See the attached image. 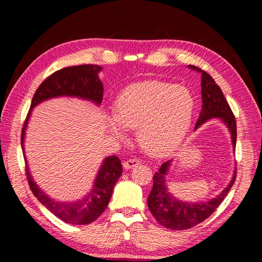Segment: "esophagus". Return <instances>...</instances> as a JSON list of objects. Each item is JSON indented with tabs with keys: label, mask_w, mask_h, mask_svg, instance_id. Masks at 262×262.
I'll list each match as a JSON object with an SVG mask.
<instances>
[{
	"label": "esophagus",
	"mask_w": 262,
	"mask_h": 262,
	"mask_svg": "<svg viewBox=\"0 0 262 262\" xmlns=\"http://www.w3.org/2000/svg\"><path fill=\"white\" fill-rule=\"evenodd\" d=\"M141 162L139 161V159L136 158H130V159H127V161L123 162V167L126 168V170H129V168H133L135 167L137 165H140Z\"/></svg>",
	"instance_id": "34e87169"
}]
</instances>
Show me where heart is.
Masks as SVG:
<instances>
[{
  "instance_id": "1",
  "label": "heart",
  "mask_w": 262,
  "mask_h": 262,
  "mask_svg": "<svg viewBox=\"0 0 262 262\" xmlns=\"http://www.w3.org/2000/svg\"><path fill=\"white\" fill-rule=\"evenodd\" d=\"M195 112L188 89L165 82H145L125 89L108 115L112 134L126 139L125 129H137L140 147L150 156L173 152L184 141Z\"/></svg>"
}]
</instances>
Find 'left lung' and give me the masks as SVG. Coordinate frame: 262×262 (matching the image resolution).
Listing matches in <instances>:
<instances>
[{"instance_id": "8db88e82", "label": "left lung", "mask_w": 262, "mask_h": 262, "mask_svg": "<svg viewBox=\"0 0 262 262\" xmlns=\"http://www.w3.org/2000/svg\"><path fill=\"white\" fill-rule=\"evenodd\" d=\"M189 68L201 73V95H202V110L195 128L200 127L203 122L211 118H220L228 126L231 134L233 148H236L237 140V125L236 119L227 99L209 74L200 68L189 66ZM171 161L164 162L159 170L154 176L152 189L148 196V207L155 219L164 228L171 230H187L195 227L207 220L216 210L236 180V172L230 181L228 187L219 196L207 202H183L167 192L165 176L170 166Z\"/></svg>"}]
</instances>
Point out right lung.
<instances>
[{"instance_id":"obj_1","label":"right lung","mask_w":262,"mask_h":262,"mask_svg":"<svg viewBox=\"0 0 262 262\" xmlns=\"http://www.w3.org/2000/svg\"><path fill=\"white\" fill-rule=\"evenodd\" d=\"M101 67L97 64H81L60 69L48 76L35 91L31 107L21 128L20 143L24 150V136L31 110L41 101L54 97L69 96L91 100L97 105L103 100V83L98 77ZM25 156V155H24ZM25 158V157H24ZM25 173L29 186L34 196L42 203L52 214L66 223L84 225L96 221L103 214L112 196L114 185L122 173L121 162L117 156L106 157L95 180L94 188L82 200L73 202H60L53 200L42 192L30 174L25 158Z\"/></svg>"}]
</instances>
